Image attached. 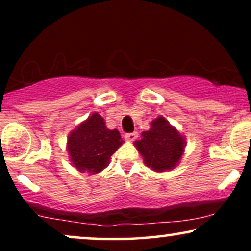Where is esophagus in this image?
<instances>
[{"label": "esophagus", "mask_w": 251, "mask_h": 251, "mask_svg": "<svg viewBox=\"0 0 251 251\" xmlns=\"http://www.w3.org/2000/svg\"><path fill=\"white\" fill-rule=\"evenodd\" d=\"M138 133L137 132H132V133H126L125 134V139L128 140V142H133V140L137 139Z\"/></svg>", "instance_id": "34e87169"}]
</instances>
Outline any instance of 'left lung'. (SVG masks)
<instances>
[{
  "label": "left lung",
  "mask_w": 251,
  "mask_h": 251,
  "mask_svg": "<svg viewBox=\"0 0 251 251\" xmlns=\"http://www.w3.org/2000/svg\"><path fill=\"white\" fill-rule=\"evenodd\" d=\"M146 166L155 172L172 170L179 163L185 148V139L164 117L151 123V128L142 133V139L134 142Z\"/></svg>",
  "instance_id": "left-lung-1"
}]
</instances>
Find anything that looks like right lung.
Listing matches in <instances>:
<instances>
[{
	"label": "right lung",
	"mask_w": 251,
	"mask_h": 251,
	"mask_svg": "<svg viewBox=\"0 0 251 251\" xmlns=\"http://www.w3.org/2000/svg\"><path fill=\"white\" fill-rule=\"evenodd\" d=\"M123 143L119 131L108 129L103 118L93 113L71 132L67 150L77 171L94 175L106 169L111 155Z\"/></svg>",
	"instance_id": "add662e5"
}]
</instances>
